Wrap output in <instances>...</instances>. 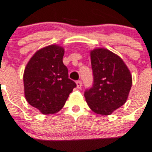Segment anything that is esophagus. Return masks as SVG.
<instances>
[{
    "mask_svg": "<svg viewBox=\"0 0 152 152\" xmlns=\"http://www.w3.org/2000/svg\"><path fill=\"white\" fill-rule=\"evenodd\" d=\"M76 87H77V88H81V87H82V82L80 80L76 82Z\"/></svg>",
    "mask_w": 152,
    "mask_h": 152,
    "instance_id": "esophagus-1",
    "label": "esophagus"
}]
</instances>
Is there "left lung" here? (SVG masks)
I'll return each mask as SVG.
<instances>
[{
	"mask_svg": "<svg viewBox=\"0 0 152 152\" xmlns=\"http://www.w3.org/2000/svg\"><path fill=\"white\" fill-rule=\"evenodd\" d=\"M90 56L94 83L85 99L95 113L108 115L127 101L132 77L121 57L107 48H95Z\"/></svg>",
	"mask_w": 152,
	"mask_h": 152,
	"instance_id": "obj_1",
	"label": "left lung"
}]
</instances>
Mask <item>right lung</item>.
Listing matches in <instances>:
<instances>
[{
    "label": "right lung",
    "mask_w": 152,
    "mask_h": 152,
    "mask_svg": "<svg viewBox=\"0 0 152 152\" xmlns=\"http://www.w3.org/2000/svg\"><path fill=\"white\" fill-rule=\"evenodd\" d=\"M64 48L51 45L40 48L30 58L23 80L28 104L42 114H55L62 109L76 83L68 79L63 64Z\"/></svg>",
    "instance_id": "right-lung-1"
}]
</instances>
